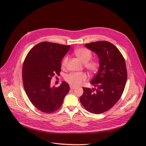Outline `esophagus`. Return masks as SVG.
<instances>
[{"mask_svg":"<svg viewBox=\"0 0 146 146\" xmlns=\"http://www.w3.org/2000/svg\"><path fill=\"white\" fill-rule=\"evenodd\" d=\"M70 90H74L75 88H76V87H74L72 85H70Z\"/></svg>","mask_w":146,"mask_h":146,"instance_id":"esophagus-1","label":"esophagus"}]
</instances>
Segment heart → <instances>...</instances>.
Masks as SVG:
<instances>
[{
  "instance_id": "1",
  "label": "heart",
  "mask_w": 146,
  "mask_h": 146,
  "mask_svg": "<svg viewBox=\"0 0 146 146\" xmlns=\"http://www.w3.org/2000/svg\"><path fill=\"white\" fill-rule=\"evenodd\" d=\"M75 55L77 58L83 63L85 67L90 72H95L98 70L99 63L97 60H90L92 57L91 52L85 48H81L75 51ZM68 61V57L66 56L63 59L61 66L65 68ZM86 75L85 73H71L67 75L65 77V80L70 85L77 86L80 85L82 82L86 79Z\"/></svg>"
}]
</instances>
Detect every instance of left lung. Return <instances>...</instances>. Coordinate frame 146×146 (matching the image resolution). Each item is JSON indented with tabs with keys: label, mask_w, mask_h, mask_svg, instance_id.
<instances>
[{
	"label": "left lung",
	"mask_w": 146,
	"mask_h": 146,
	"mask_svg": "<svg viewBox=\"0 0 146 146\" xmlns=\"http://www.w3.org/2000/svg\"><path fill=\"white\" fill-rule=\"evenodd\" d=\"M85 47L98 55L99 68L90 82L96 88H83L80 100L89 112L100 114L111 108L121 98L127 78L126 64L120 51L108 41L91 42Z\"/></svg>",
	"instance_id": "left-lung-1"
}]
</instances>
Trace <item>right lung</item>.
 <instances>
[{
    "label": "right lung",
    "mask_w": 146,
    "mask_h": 146,
    "mask_svg": "<svg viewBox=\"0 0 146 146\" xmlns=\"http://www.w3.org/2000/svg\"><path fill=\"white\" fill-rule=\"evenodd\" d=\"M69 49L70 46L42 42L25 57L23 66L24 90L32 104L43 113L58 110L69 92L68 83L62 82L56 88L50 86V80L55 75H60L61 60Z\"/></svg>",
    "instance_id": "add662e5"
}]
</instances>
